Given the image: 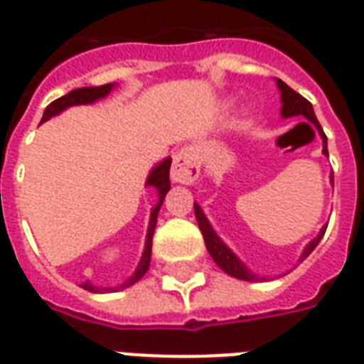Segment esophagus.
Instances as JSON below:
<instances>
[{
	"label": "esophagus",
	"instance_id": "34e87169",
	"mask_svg": "<svg viewBox=\"0 0 364 364\" xmlns=\"http://www.w3.org/2000/svg\"><path fill=\"white\" fill-rule=\"evenodd\" d=\"M200 176V156L194 146H183L173 154L171 179L183 185H193Z\"/></svg>",
	"mask_w": 364,
	"mask_h": 364
}]
</instances>
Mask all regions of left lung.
Here are the masks:
<instances>
[{
	"mask_svg": "<svg viewBox=\"0 0 364 364\" xmlns=\"http://www.w3.org/2000/svg\"><path fill=\"white\" fill-rule=\"evenodd\" d=\"M277 85H279V90H281V99H282V116H305L307 120H311L315 126H317L318 133H321V137H323V152L328 156V149H326V135H324L323 127L318 124L317 116L313 112L311 102L307 101L305 97H301L299 93L292 90V87H288L287 83L282 82V80H277ZM332 183H334V177H332ZM194 215H196V221H198V227H200L202 237H204V242H206V248L210 252V256L212 259L219 265V269H223L227 274H231L235 279H240V281H262L259 277H256L254 273H250L248 269L244 267L242 262L238 259L235 254H232L231 250L227 248L225 244L219 240V237L213 232V229L208 223L206 215L202 213L200 206L198 204H194ZM324 231H326V227H324L323 231L318 232L317 238H313L309 246L304 250V256L301 259L311 254L313 250L317 248V244L321 242V238H323Z\"/></svg>",
	"mask_w": 364,
	"mask_h": 364,
	"instance_id": "obj_1",
	"label": "left lung"
}]
</instances>
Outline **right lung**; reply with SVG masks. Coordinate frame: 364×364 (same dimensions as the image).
Masks as SVG:
<instances>
[{
  "mask_svg": "<svg viewBox=\"0 0 364 364\" xmlns=\"http://www.w3.org/2000/svg\"><path fill=\"white\" fill-rule=\"evenodd\" d=\"M112 90V83H105V85H97V87H80V90H74L70 93H66L65 97H60L57 101H53L49 107L46 108V112H43V118L41 122H47L49 118H53L55 114H59L63 112L65 108L72 107V105H87V102H93L97 99H101L108 93V91ZM170 166L171 160L170 158H166L160 166H156L154 170L151 171V176L146 179V185H151V187H156L158 196H160V200L154 206L151 213V223H149V232H146V244H145V252H143V257H141V263H139L137 271L133 273V277L127 282H124L120 288L132 287L135 282L146 273V269H149V263H151V250H152V235H154V227H156V219H158V212H160V206H162L164 196L166 193L170 191ZM83 290H90V292H110V288H95L91 287L90 282H83L82 284ZM120 288H112V290H120Z\"/></svg>",
  "mask_w": 364,
  "mask_h": 364,
  "instance_id": "right-lung-1",
  "label": "right lung"
}]
</instances>
